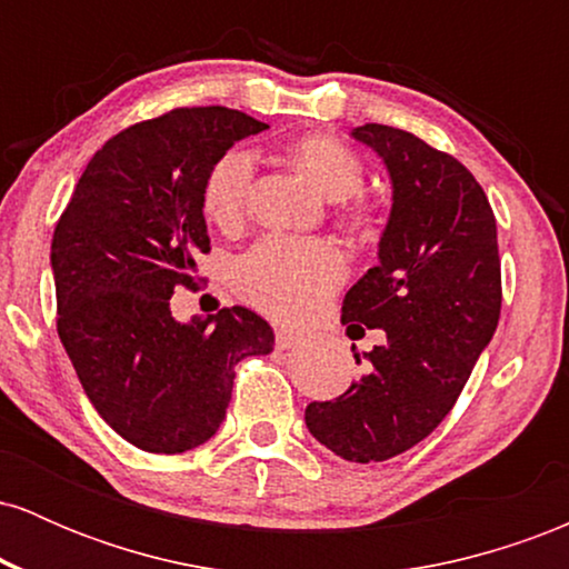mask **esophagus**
Segmentation results:
<instances>
[{
	"label": "esophagus",
	"instance_id": "esophagus-1",
	"mask_svg": "<svg viewBox=\"0 0 569 569\" xmlns=\"http://www.w3.org/2000/svg\"><path fill=\"white\" fill-rule=\"evenodd\" d=\"M299 342V335H293L289 329H276V348L278 350H289Z\"/></svg>",
	"mask_w": 569,
	"mask_h": 569
}]
</instances>
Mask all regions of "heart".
<instances>
[{
  "mask_svg": "<svg viewBox=\"0 0 569 569\" xmlns=\"http://www.w3.org/2000/svg\"><path fill=\"white\" fill-rule=\"evenodd\" d=\"M291 160L329 200H348L363 184V166L342 141L305 136L291 147ZM257 160L248 149H227L202 181V211L217 227L243 219ZM345 257L321 238L267 234L232 264V286L259 310L297 321L316 310L345 280Z\"/></svg>",
  "mask_w": 569,
  "mask_h": 569,
  "instance_id": "heart-1",
  "label": "heart"
}]
</instances>
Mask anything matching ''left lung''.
I'll use <instances>...</instances> for the list:
<instances>
[{
    "mask_svg": "<svg viewBox=\"0 0 569 569\" xmlns=\"http://www.w3.org/2000/svg\"><path fill=\"white\" fill-rule=\"evenodd\" d=\"M390 176V217L377 264L342 299V323L382 329L367 371L335 401L305 409L307 430L356 462H382L433 433L498 329L495 213L455 158L390 126H361ZM356 363L361 356L356 352Z\"/></svg>",
    "mask_w": 569,
    "mask_h": 569,
    "instance_id": "8db88e82",
    "label": "left lung"
}]
</instances>
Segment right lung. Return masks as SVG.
I'll use <instances>...</instances> for the list:
<instances>
[{
	"mask_svg": "<svg viewBox=\"0 0 569 569\" xmlns=\"http://www.w3.org/2000/svg\"><path fill=\"white\" fill-rule=\"evenodd\" d=\"M264 122L224 107L173 109L109 139L90 158L50 246L58 337L98 415L154 455L217 433L234 367L276 348L246 307L181 323L176 286H194L211 251L202 181L234 141Z\"/></svg>",
	"mask_w": 569,
	"mask_h": 569,
	"instance_id": "obj_1",
	"label": "right lung"
}]
</instances>
